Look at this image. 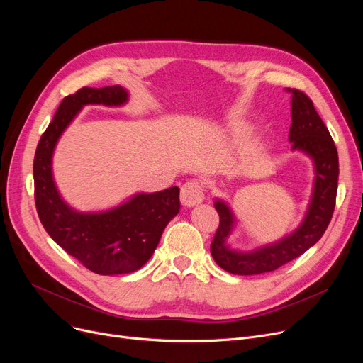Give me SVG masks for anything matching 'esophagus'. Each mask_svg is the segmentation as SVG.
Masks as SVG:
<instances>
[{"instance_id":"1","label":"esophagus","mask_w":363,"mask_h":363,"mask_svg":"<svg viewBox=\"0 0 363 363\" xmlns=\"http://www.w3.org/2000/svg\"><path fill=\"white\" fill-rule=\"evenodd\" d=\"M204 200V185L197 179H189L181 186V201L184 206H196Z\"/></svg>"}]
</instances>
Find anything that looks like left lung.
<instances>
[{
	"label": "left lung",
	"mask_w": 363,
	"mask_h": 363,
	"mask_svg": "<svg viewBox=\"0 0 363 363\" xmlns=\"http://www.w3.org/2000/svg\"><path fill=\"white\" fill-rule=\"evenodd\" d=\"M291 92V126L289 138L294 150H303L315 162V188L306 219L298 230L277 244L266 245L253 253H237L225 244L234 218L225 203H215L219 226L211 244V253L222 269L235 275H257L275 271L316 244L331 222L337 186L338 152L325 123L322 122L313 101L300 89Z\"/></svg>",
	"instance_id": "1"
}]
</instances>
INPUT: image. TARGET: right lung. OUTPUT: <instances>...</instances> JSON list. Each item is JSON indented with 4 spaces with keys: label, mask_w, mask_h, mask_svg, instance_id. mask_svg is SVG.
<instances>
[{
    "label": "right lung",
    "mask_w": 363,
    "mask_h": 363,
    "mask_svg": "<svg viewBox=\"0 0 363 363\" xmlns=\"http://www.w3.org/2000/svg\"><path fill=\"white\" fill-rule=\"evenodd\" d=\"M128 94L119 86H84L67 95L38 143L33 159L35 206L48 235L100 275L140 269L155 253L163 230L179 212V188L138 194L104 213H78L60 199L51 175V156L62 132L85 104L121 106Z\"/></svg>",
    "instance_id": "right-lung-1"
}]
</instances>
